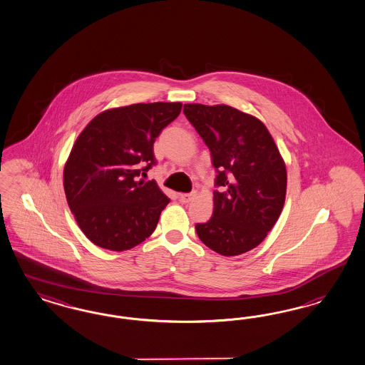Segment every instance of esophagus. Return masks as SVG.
<instances>
[{
	"label": "esophagus",
	"mask_w": 365,
	"mask_h": 365,
	"mask_svg": "<svg viewBox=\"0 0 365 365\" xmlns=\"http://www.w3.org/2000/svg\"><path fill=\"white\" fill-rule=\"evenodd\" d=\"M194 197H195V191H192V192H185V194H180V195H179V200H180V202H183V203H189V202L192 201Z\"/></svg>",
	"instance_id": "esophagus-1"
}]
</instances>
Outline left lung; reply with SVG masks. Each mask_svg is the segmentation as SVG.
<instances>
[{
  "instance_id": "8db88e82",
  "label": "left lung",
  "mask_w": 365,
  "mask_h": 365,
  "mask_svg": "<svg viewBox=\"0 0 365 365\" xmlns=\"http://www.w3.org/2000/svg\"><path fill=\"white\" fill-rule=\"evenodd\" d=\"M185 115L212 153L217 171L213 217L195 230L222 256L256 248L282 213L287 171L264 124L227 105L186 103Z\"/></svg>"
}]
</instances>
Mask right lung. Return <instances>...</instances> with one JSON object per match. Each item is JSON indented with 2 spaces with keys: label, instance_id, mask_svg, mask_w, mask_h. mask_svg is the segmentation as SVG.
Wrapping results in <instances>:
<instances>
[{
  "label": "right lung",
  "instance_id": "1",
  "mask_svg": "<svg viewBox=\"0 0 365 365\" xmlns=\"http://www.w3.org/2000/svg\"><path fill=\"white\" fill-rule=\"evenodd\" d=\"M180 110V102L114 108L76 138L64 164V192L76 224L96 245L126 251L153 233L170 200L155 180L138 176L156 163L155 138Z\"/></svg>",
  "mask_w": 365,
  "mask_h": 365
}]
</instances>
